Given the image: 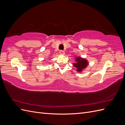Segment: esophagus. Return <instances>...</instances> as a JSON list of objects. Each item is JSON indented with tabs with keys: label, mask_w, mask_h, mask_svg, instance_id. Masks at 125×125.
I'll return each mask as SVG.
<instances>
[{
	"label": "esophagus",
	"mask_w": 125,
	"mask_h": 125,
	"mask_svg": "<svg viewBox=\"0 0 125 125\" xmlns=\"http://www.w3.org/2000/svg\"><path fill=\"white\" fill-rule=\"evenodd\" d=\"M59 54H61V55H64V54H65V52H64L63 51L60 50V52H59Z\"/></svg>",
	"instance_id": "obj_1"
}]
</instances>
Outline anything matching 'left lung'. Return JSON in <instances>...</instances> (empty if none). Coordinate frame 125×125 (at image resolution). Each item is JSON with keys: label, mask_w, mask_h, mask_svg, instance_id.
<instances>
[{"label": "left lung", "mask_w": 125, "mask_h": 125, "mask_svg": "<svg viewBox=\"0 0 125 125\" xmlns=\"http://www.w3.org/2000/svg\"><path fill=\"white\" fill-rule=\"evenodd\" d=\"M75 62L73 63V66L77 68L76 70L80 73L87 67L88 65V60L82 58L81 57H77L75 58Z\"/></svg>", "instance_id": "left-lung-1"}]
</instances>
